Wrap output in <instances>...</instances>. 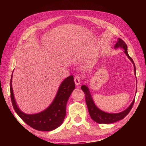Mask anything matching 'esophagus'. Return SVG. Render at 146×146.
Wrapping results in <instances>:
<instances>
[{
	"instance_id": "34e87169",
	"label": "esophagus",
	"mask_w": 146,
	"mask_h": 146,
	"mask_svg": "<svg viewBox=\"0 0 146 146\" xmlns=\"http://www.w3.org/2000/svg\"><path fill=\"white\" fill-rule=\"evenodd\" d=\"M81 80V77L79 76H76V77H74V82H75L76 86H79V84H80Z\"/></svg>"
}]
</instances>
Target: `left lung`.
Segmentation results:
<instances>
[{
    "instance_id": "left-lung-1",
    "label": "left lung",
    "mask_w": 146,
    "mask_h": 146,
    "mask_svg": "<svg viewBox=\"0 0 146 146\" xmlns=\"http://www.w3.org/2000/svg\"><path fill=\"white\" fill-rule=\"evenodd\" d=\"M118 47H120L121 48H123L125 51L124 52L125 54L128 58L132 61V62L134 66V71L135 73H136V67L134 64V62L133 59L130 57L127 51V46L126 43L124 41L118 38V41L115 45L114 46V48H117ZM81 90L84 92L85 96H86V102L87 106L88 108V110L89 111V114L91 117V118L95 122H96L98 123H114L115 122H117L118 121H119L122 119H123L125 117L127 116V115L130 112L131 110L133 105L135 102V99L133 100V102L130 105V106L124 111L118 113H108L103 111L101 110H100L99 108L96 107V106L95 105L94 102L92 99V96L91 95V93L90 92V90L85 85H83L81 87ZM137 91V90H136Z\"/></svg>"
}]
</instances>
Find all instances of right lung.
Listing matches in <instances>:
<instances>
[{
    "mask_svg": "<svg viewBox=\"0 0 146 146\" xmlns=\"http://www.w3.org/2000/svg\"><path fill=\"white\" fill-rule=\"evenodd\" d=\"M12 77L10 80V94L12 105L15 111L27 124L32 128L40 131H51L63 123L66 113L68 100L75 88L73 76L66 78L60 84L52 103L46 110L33 114H25L18 108L12 88Z\"/></svg>",
    "mask_w": 146,
    "mask_h": 146,
    "instance_id": "obj_1",
    "label": "right lung"
}]
</instances>
